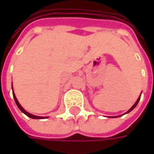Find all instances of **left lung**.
Instances as JSON below:
<instances>
[{
    "label": "left lung",
    "instance_id": "1",
    "mask_svg": "<svg viewBox=\"0 0 154 154\" xmlns=\"http://www.w3.org/2000/svg\"><path fill=\"white\" fill-rule=\"evenodd\" d=\"M139 100H140V98H139V99H138V100H137V101H136L135 103H134V106H133L131 107V108H130V109H129V110H128V111H127V112H126V113H129V112H130V111H131V110H132L133 109H134V107L136 106H137V104L139 103Z\"/></svg>",
    "mask_w": 154,
    "mask_h": 154
}]
</instances>
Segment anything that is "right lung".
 I'll return each mask as SVG.
<instances>
[{"label":"right lung","mask_w":154,"mask_h":154,"mask_svg":"<svg viewBox=\"0 0 154 154\" xmlns=\"http://www.w3.org/2000/svg\"><path fill=\"white\" fill-rule=\"evenodd\" d=\"M13 97H14V99H15V103H16V105H17V106H18L19 109L21 110L23 113L25 114V115H26L27 116H29V118H32V119H43V118H44V117H41V116H34V115H31V114L28 113L27 111H25V110L23 109V107H22L20 105V103L18 102V100H17V99H16V97H15V93H14V91H13Z\"/></svg>","instance_id":"add662e5"}]
</instances>
